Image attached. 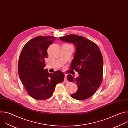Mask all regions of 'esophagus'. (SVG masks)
Instances as JSON below:
<instances>
[{
  "label": "esophagus",
  "instance_id": "obj_1",
  "mask_svg": "<svg viewBox=\"0 0 128 128\" xmlns=\"http://www.w3.org/2000/svg\"><path fill=\"white\" fill-rule=\"evenodd\" d=\"M64 82H68V80H67V74H65V78H64Z\"/></svg>",
  "mask_w": 128,
  "mask_h": 128
}]
</instances>
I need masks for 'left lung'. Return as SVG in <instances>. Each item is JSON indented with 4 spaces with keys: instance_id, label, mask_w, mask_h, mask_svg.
Here are the masks:
<instances>
[{
    "instance_id": "1",
    "label": "left lung",
    "mask_w": 128,
    "mask_h": 128,
    "mask_svg": "<svg viewBox=\"0 0 128 128\" xmlns=\"http://www.w3.org/2000/svg\"><path fill=\"white\" fill-rule=\"evenodd\" d=\"M60 39L76 46L70 68L78 72L79 76L75 78L68 74L67 78L76 84L78 90L71 96L78 100L87 99L94 95L102 82L103 59L101 51L95 43L83 36L70 34Z\"/></svg>"
}]
</instances>
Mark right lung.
<instances>
[{
  "label": "right lung",
  "mask_w": 128,
  "mask_h": 128,
  "mask_svg": "<svg viewBox=\"0 0 128 128\" xmlns=\"http://www.w3.org/2000/svg\"><path fill=\"white\" fill-rule=\"evenodd\" d=\"M55 40L53 36H37L25 44L20 54L19 78L28 94L34 99H48L52 95L56 84L64 80L65 76L61 71L50 74L44 69L47 50Z\"/></svg>",
  "instance_id": "add662e5"
}]
</instances>
